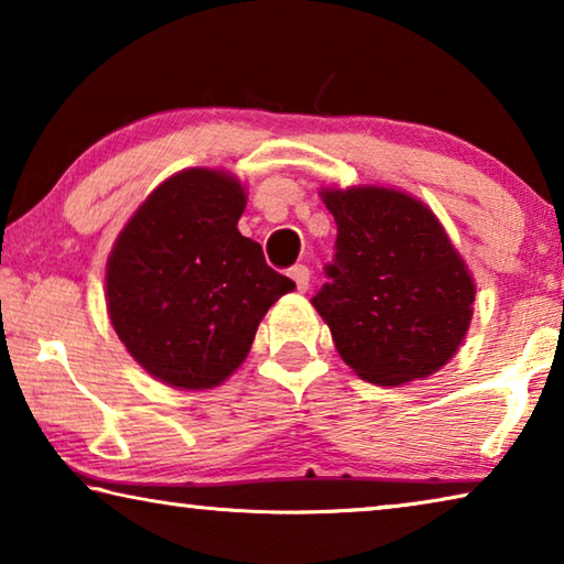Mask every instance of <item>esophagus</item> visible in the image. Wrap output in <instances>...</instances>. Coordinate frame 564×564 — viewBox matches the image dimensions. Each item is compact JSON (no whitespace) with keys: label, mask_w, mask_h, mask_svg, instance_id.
Instances as JSON below:
<instances>
[{"label":"esophagus","mask_w":564,"mask_h":564,"mask_svg":"<svg viewBox=\"0 0 564 564\" xmlns=\"http://www.w3.org/2000/svg\"><path fill=\"white\" fill-rule=\"evenodd\" d=\"M291 279L295 281V289L301 293L308 291V283H311V271L305 269V265H293L291 269Z\"/></svg>","instance_id":"esophagus-1"}]
</instances>
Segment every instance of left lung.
Listing matches in <instances>:
<instances>
[{"mask_svg":"<svg viewBox=\"0 0 564 564\" xmlns=\"http://www.w3.org/2000/svg\"><path fill=\"white\" fill-rule=\"evenodd\" d=\"M338 238L313 308L362 380L400 386L441 370L473 318L475 281L435 214L395 188H323Z\"/></svg>","mask_w":564,"mask_h":564,"instance_id":"left-lung-1","label":"left lung"}]
</instances>
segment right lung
<instances>
[{
    "mask_svg": "<svg viewBox=\"0 0 564 564\" xmlns=\"http://www.w3.org/2000/svg\"><path fill=\"white\" fill-rule=\"evenodd\" d=\"M246 194L216 169L178 171L123 226L107 311L141 368L181 390L216 388L246 360L265 311L295 289L241 236Z\"/></svg>",
    "mask_w": 564,
    "mask_h": 564,
    "instance_id": "obj_1",
    "label": "right lung"
}]
</instances>
